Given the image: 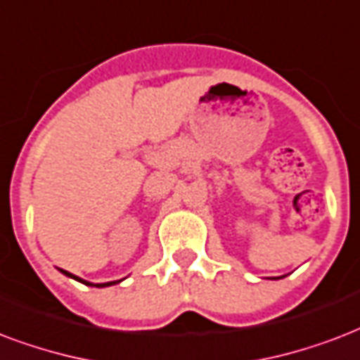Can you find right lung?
I'll return each mask as SVG.
<instances>
[{
  "instance_id": "obj_1",
  "label": "right lung",
  "mask_w": 360,
  "mask_h": 360,
  "mask_svg": "<svg viewBox=\"0 0 360 360\" xmlns=\"http://www.w3.org/2000/svg\"><path fill=\"white\" fill-rule=\"evenodd\" d=\"M62 273H66L68 277H74L75 281H81L79 277H75V275H72V273L64 271V269H62ZM81 283H85V281H81ZM113 283H117V281H112V283H104V285H93V286H110V285H113ZM85 285H91V283H85Z\"/></svg>"
}]
</instances>
